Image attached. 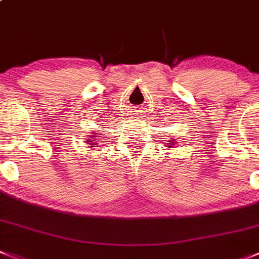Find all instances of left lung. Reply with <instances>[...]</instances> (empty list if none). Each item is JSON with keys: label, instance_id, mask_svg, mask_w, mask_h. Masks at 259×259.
Returning <instances> with one entry per match:
<instances>
[{"label": "left lung", "instance_id": "1", "mask_svg": "<svg viewBox=\"0 0 259 259\" xmlns=\"http://www.w3.org/2000/svg\"><path fill=\"white\" fill-rule=\"evenodd\" d=\"M177 145V141L175 140H171L168 141V145H167V147H170V149H174V146Z\"/></svg>", "mask_w": 259, "mask_h": 259}]
</instances>
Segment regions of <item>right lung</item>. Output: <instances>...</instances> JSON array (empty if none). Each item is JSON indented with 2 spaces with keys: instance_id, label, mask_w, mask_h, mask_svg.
Masks as SVG:
<instances>
[{
  "instance_id": "1",
  "label": "right lung",
  "mask_w": 259,
  "mask_h": 259,
  "mask_svg": "<svg viewBox=\"0 0 259 259\" xmlns=\"http://www.w3.org/2000/svg\"><path fill=\"white\" fill-rule=\"evenodd\" d=\"M93 134H95V136L88 137V140H85V143L89 146V149L95 150V149H99L100 147V145H97V141L99 140H95V138H96V137H100V136H96L97 133H93Z\"/></svg>"
}]
</instances>
